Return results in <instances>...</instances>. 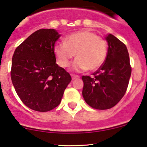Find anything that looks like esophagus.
Segmentation results:
<instances>
[{"label": "esophagus", "mask_w": 147, "mask_h": 147, "mask_svg": "<svg viewBox=\"0 0 147 147\" xmlns=\"http://www.w3.org/2000/svg\"><path fill=\"white\" fill-rule=\"evenodd\" d=\"M71 76H72V79L73 80H76V79H78V78H80V76H78V75H71Z\"/></svg>", "instance_id": "obj_1"}]
</instances>
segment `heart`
Wrapping results in <instances>:
<instances>
[{
  "instance_id": "obj_1",
  "label": "heart",
  "mask_w": 147,
  "mask_h": 147,
  "mask_svg": "<svg viewBox=\"0 0 147 147\" xmlns=\"http://www.w3.org/2000/svg\"><path fill=\"white\" fill-rule=\"evenodd\" d=\"M53 50L62 67H67L76 53L77 59L72 65L74 70L94 71L105 63L107 45L106 41L94 32L82 30L67 36L65 42H56Z\"/></svg>"
}]
</instances>
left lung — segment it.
Here are the masks:
<instances>
[{
  "instance_id": "obj_1",
  "label": "left lung",
  "mask_w": 147,
  "mask_h": 147,
  "mask_svg": "<svg viewBox=\"0 0 147 147\" xmlns=\"http://www.w3.org/2000/svg\"><path fill=\"white\" fill-rule=\"evenodd\" d=\"M106 40L108 50L105 63L92 77H82L84 101L97 109H110L121 100L131 73L126 45L112 34L106 37Z\"/></svg>"
}]
</instances>
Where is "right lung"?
<instances>
[{"label":"right lung","instance_id":"obj_1","mask_svg":"<svg viewBox=\"0 0 147 147\" xmlns=\"http://www.w3.org/2000/svg\"><path fill=\"white\" fill-rule=\"evenodd\" d=\"M60 35L54 29H40L18 46L12 58L10 77L17 94L26 106L45 112L60 105L71 76L56 64L55 43Z\"/></svg>","mask_w":147,"mask_h":147}]
</instances>
